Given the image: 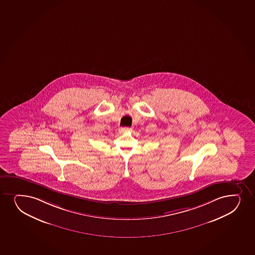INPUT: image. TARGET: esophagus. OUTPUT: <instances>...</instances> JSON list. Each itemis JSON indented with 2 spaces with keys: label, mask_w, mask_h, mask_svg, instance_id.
Wrapping results in <instances>:
<instances>
[{
  "label": "esophagus",
  "mask_w": 255,
  "mask_h": 255,
  "mask_svg": "<svg viewBox=\"0 0 255 255\" xmlns=\"http://www.w3.org/2000/svg\"><path fill=\"white\" fill-rule=\"evenodd\" d=\"M130 130H131V128H119V131L121 132H128V131H130Z\"/></svg>",
  "instance_id": "34e87169"
}]
</instances>
